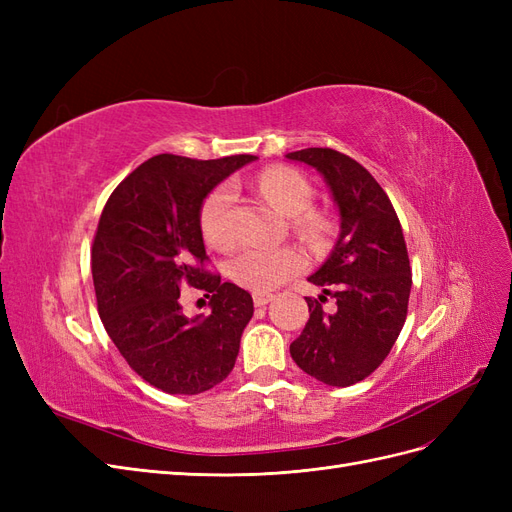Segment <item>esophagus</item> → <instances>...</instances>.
<instances>
[{"label": "esophagus", "instance_id": "obj_1", "mask_svg": "<svg viewBox=\"0 0 512 512\" xmlns=\"http://www.w3.org/2000/svg\"><path fill=\"white\" fill-rule=\"evenodd\" d=\"M271 301H273V294H269V292H254V305L256 307H265Z\"/></svg>", "mask_w": 512, "mask_h": 512}]
</instances>
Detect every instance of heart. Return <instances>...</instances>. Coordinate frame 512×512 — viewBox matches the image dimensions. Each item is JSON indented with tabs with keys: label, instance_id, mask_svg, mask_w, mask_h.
I'll return each mask as SVG.
<instances>
[{
	"label": "heart",
	"instance_id": "obj_1",
	"mask_svg": "<svg viewBox=\"0 0 512 512\" xmlns=\"http://www.w3.org/2000/svg\"><path fill=\"white\" fill-rule=\"evenodd\" d=\"M258 190L269 203L288 218L297 222V230L305 237H314L320 230V220L307 213L314 203V188L301 173L286 166H271L258 177ZM235 188L222 183L200 207V232L215 250H228L235 243L232 232V207ZM305 265V258L294 247H247L230 260L228 273L239 286L254 292H269L288 282Z\"/></svg>",
	"mask_w": 512,
	"mask_h": 512
}]
</instances>
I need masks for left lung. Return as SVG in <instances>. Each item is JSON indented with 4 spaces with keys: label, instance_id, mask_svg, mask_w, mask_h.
<instances>
[{
    "label": "left lung",
    "instance_id": "left-lung-1",
    "mask_svg": "<svg viewBox=\"0 0 512 512\" xmlns=\"http://www.w3.org/2000/svg\"><path fill=\"white\" fill-rule=\"evenodd\" d=\"M286 158L316 168L339 209L337 243L307 277L322 294L305 297L309 320L290 356L312 378L350 386L380 367L406 322L412 271L404 232L380 183L350 156L309 147ZM327 296L336 299L331 313L321 309Z\"/></svg>",
    "mask_w": 512,
    "mask_h": 512
}]
</instances>
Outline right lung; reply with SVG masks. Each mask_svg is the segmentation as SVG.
Returning <instances> with one entry per match:
<instances>
[{"mask_svg": "<svg viewBox=\"0 0 512 512\" xmlns=\"http://www.w3.org/2000/svg\"><path fill=\"white\" fill-rule=\"evenodd\" d=\"M256 156L192 160L160 153L106 200L91 245L98 314L128 365L168 395H198L235 367L252 294L205 271L200 207L207 194ZM210 299L209 317L188 319L180 290Z\"/></svg>", "mask_w": 512, "mask_h": 512, "instance_id": "add662e5", "label": "right lung"}]
</instances>
